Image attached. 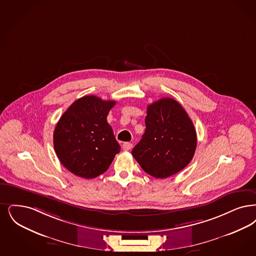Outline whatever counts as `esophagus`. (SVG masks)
<instances>
[{
	"instance_id": "obj_1",
	"label": "esophagus",
	"mask_w": 256,
	"mask_h": 256,
	"mask_svg": "<svg viewBox=\"0 0 256 256\" xmlns=\"http://www.w3.org/2000/svg\"><path fill=\"white\" fill-rule=\"evenodd\" d=\"M132 148V143H124L123 150H130Z\"/></svg>"
}]
</instances>
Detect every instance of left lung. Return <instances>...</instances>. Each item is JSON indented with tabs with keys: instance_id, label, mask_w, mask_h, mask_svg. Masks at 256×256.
<instances>
[{
	"instance_id": "left-lung-1",
	"label": "left lung",
	"mask_w": 256,
	"mask_h": 256,
	"mask_svg": "<svg viewBox=\"0 0 256 256\" xmlns=\"http://www.w3.org/2000/svg\"><path fill=\"white\" fill-rule=\"evenodd\" d=\"M146 130L133 148V157L152 177L164 179L179 172L192 161L197 137L183 106L172 98H162L146 108Z\"/></svg>"
}]
</instances>
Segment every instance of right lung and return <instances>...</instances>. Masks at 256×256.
Returning <instances> with one entry per match:
<instances>
[{"instance_id":"add662e5","label":"right lung","mask_w":256,"mask_h":256,"mask_svg":"<svg viewBox=\"0 0 256 256\" xmlns=\"http://www.w3.org/2000/svg\"><path fill=\"white\" fill-rule=\"evenodd\" d=\"M116 104L88 95L64 112L53 133L54 150L62 164L79 177L92 179L108 170L121 146L108 114Z\"/></svg>"}]
</instances>
